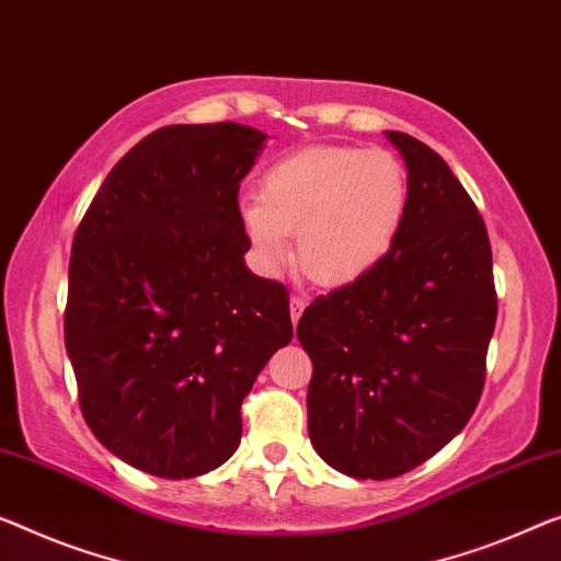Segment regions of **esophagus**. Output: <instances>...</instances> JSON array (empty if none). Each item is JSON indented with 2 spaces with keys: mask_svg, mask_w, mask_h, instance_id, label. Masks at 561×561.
Segmentation results:
<instances>
[{
  "mask_svg": "<svg viewBox=\"0 0 561 561\" xmlns=\"http://www.w3.org/2000/svg\"><path fill=\"white\" fill-rule=\"evenodd\" d=\"M305 299L302 297H291L289 299V314H291V324H295L297 328V322H299V317H302V312H305Z\"/></svg>",
  "mask_w": 561,
  "mask_h": 561,
  "instance_id": "1",
  "label": "esophagus"
}]
</instances>
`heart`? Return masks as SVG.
Listing matches in <instances>:
<instances>
[{
	"label": "heart",
	"mask_w": 561,
	"mask_h": 561,
	"mask_svg": "<svg viewBox=\"0 0 561 561\" xmlns=\"http://www.w3.org/2000/svg\"><path fill=\"white\" fill-rule=\"evenodd\" d=\"M411 183L388 150L320 146L282 158L264 173L259 198L241 206L256 262L277 274L291 262L322 287H350L386 262L408 219Z\"/></svg>",
	"instance_id": "heart-1"
}]
</instances>
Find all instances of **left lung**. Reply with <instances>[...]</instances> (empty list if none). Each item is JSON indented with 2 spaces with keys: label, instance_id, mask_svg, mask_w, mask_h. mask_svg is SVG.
<instances>
[{
  "label": "left lung",
  "instance_id": "left-lung-1",
  "mask_svg": "<svg viewBox=\"0 0 561 561\" xmlns=\"http://www.w3.org/2000/svg\"><path fill=\"white\" fill-rule=\"evenodd\" d=\"M411 204L398 244L365 279L314 299L297 324L312 357L307 431L353 479H396L463 431L496 324L491 244L471 196L421 140L386 130Z\"/></svg>",
  "mask_w": 561,
  "mask_h": 561
}]
</instances>
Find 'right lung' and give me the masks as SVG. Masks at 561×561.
<instances>
[{
    "mask_svg": "<svg viewBox=\"0 0 561 561\" xmlns=\"http://www.w3.org/2000/svg\"><path fill=\"white\" fill-rule=\"evenodd\" d=\"M266 133L165 125L125 153L72 241L65 347L95 438L138 471L229 461L241 400L289 345V295L244 262L239 183Z\"/></svg>",
    "mask_w": 561,
    "mask_h": 561,
    "instance_id": "1",
    "label": "right lung"
}]
</instances>
